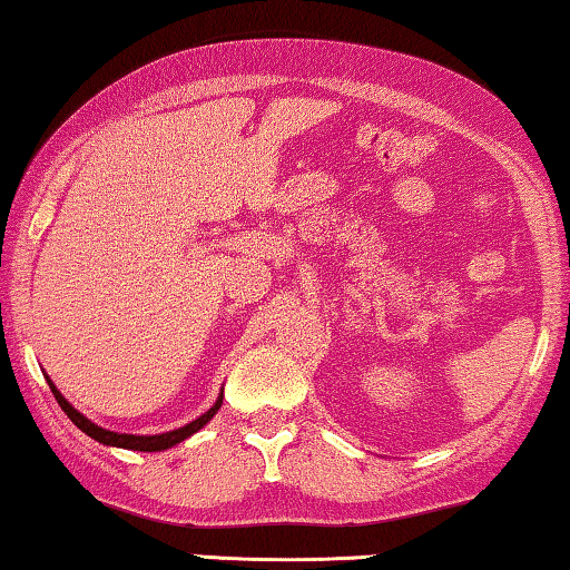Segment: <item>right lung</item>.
Segmentation results:
<instances>
[{
    "mask_svg": "<svg viewBox=\"0 0 570 570\" xmlns=\"http://www.w3.org/2000/svg\"><path fill=\"white\" fill-rule=\"evenodd\" d=\"M48 383H50V391H52V395H56V401H58L60 409L66 411L68 419L73 421L80 431L88 433L90 439L101 441V444H106V446H121V449H134V451H165L169 446L179 444V441H185L187 436H193L195 431H200L205 423L210 421L215 413H218L220 403H223V395H220V399L215 401V405H213L210 411L203 413L200 419H195L193 423H187V426H183V429H175V431H169V433H159V436H134V433H114V431H106L101 426H96V423H90L83 413H78L73 405H70L66 399H62L58 387L52 385V381H48Z\"/></svg>",
    "mask_w": 570,
    "mask_h": 570,
    "instance_id": "obj_1",
    "label": "right lung"
}]
</instances>
